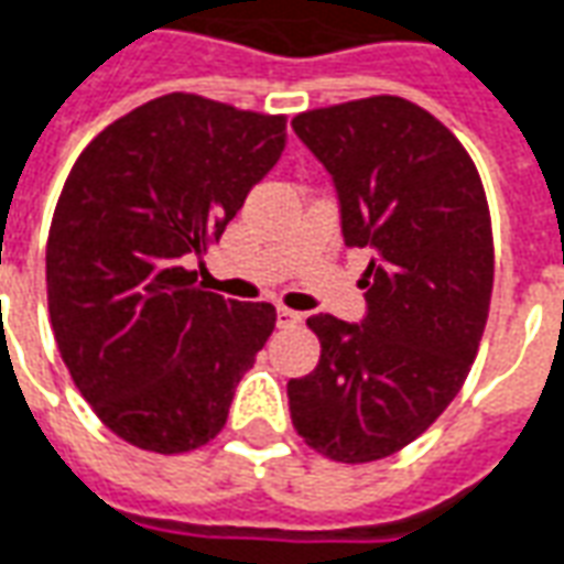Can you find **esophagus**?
Masks as SVG:
<instances>
[{
  "mask_svg": "<svg viewBox=\"0 0 564 564\" xmlns=\"http://www.w3.org/2000/svg\"><path fill=\"white\" fill-rule=\"evenodd\" d=\"M275 322H279V328H294V325H301V322H304V316H301V313H294V310L279 306V310H275Z\"/></svg>",
  "mask_w": 564,
  "mask_h": 564,
  "instance_id": "1",
  "label": "esophagus"
}]
</instances>
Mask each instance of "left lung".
<instances>
[{
    "mask_svg": "<svg viewBox=\"0 0 564 564\" xmlns=\"http://www.w3.org/2000/svg\"><path fill=\"white\" fill-rule=\"evenodd\" d=\"M291 128L332 174L347 248H371L362 319H306L322 356L289 380L291 423L325 457L368 464L421 436L467 380L495 285L488 202L460 141L402 97Z\"/></svg>",
    "mask_w": 564,
    "mask_h": 564,
    "instance_id": "obj_1",
    "label": "left lung"
}]
</instances>
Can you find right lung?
I'll return each mask as SVG.
<instances>
[{"label":"right lung","instance_id":"add662e5","mask_svg":"<svg viewBox=\"0 0 564 564\" xmlns=\"http://www.w3.org/2000/svg\"><path fill=\"white\" fill-rule=\"evenodd\" d=\"M282 147V116L177 91L104 128L69 171L45 251L54 340L97 417L143 452L212 442L273 334V306L202 291L189 260Z\"/></svg>","mask_w":564,"mask_h":564}]
</instances>
